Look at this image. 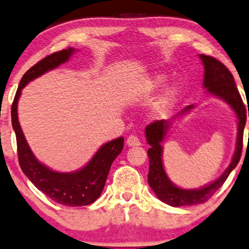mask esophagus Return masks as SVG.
I'll list each match as a JSON object with an SVG mask.
<instances>
[{"mask_svg":"<svg viewBox=\"0 0 249 249\" xmlns=\"http://www.w3.org/2000/svg\"><path fill=\"white\" fill-rule=\"evenodd\" d=\"M127 144L129 146H139V145H141V142H140V140L137 139V136L130 135V136L127 139Z\"/></svg>","mask_w":249,"mask_h":249,"instance_id":"34e87169","label":"esophagus"}]
</instances>
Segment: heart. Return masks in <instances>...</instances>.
I'll return each instance as SVG.
<instances>
[{
  "label": "heart",
  "instance_id": "obj_1",
  "mask_svg": "<svg viewBox=\"0 0 249 249\" xmlns=\"http://www.w3.org/2000/svg\"><path fill=\"white\" fill-rule=\"evenodd\" d=\"M164 81H165L164 76H161V75L155 76V77H153L151 81L146 84V90L153 91V90H156V89L160 88L162 85V83H164ZM178 96H179V90H178L177 88L170 89V90H167L166 92H165L160 99L158 100L156 108H157L159 113L167 112V110L172 107V105L176 103V100L178 99Z\"/></svg>",
  "mask_w": 249,
  "mask_h": 249
}]
</instances>
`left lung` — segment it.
Instances as JSON below:
<instances>
[{"mask_svg":"<svg viewBox=\"0 0 249 249\" xmlns=\"http://www.w3.org/2000/svg\"><path fill=\"white\" fill-rule=\"evenodd\" d=\"M202 62L204 64V88L208 89L210 93L213 96L222 98L228 101L238 116V140L237 148H235L234 156L226 168L225 172L217 179L214 182L203 187L201 189L186 190L178 188L168 179L165 173L164 166L161 161V145L160 143L164 140L166 131L168 129L170 122L164 120H156L152 124L146 125L145 135L146 140L150 145L148 150L149 156V174L148 182L156 195L160 201L165 202L172 207H182V205H195L204 203L210 197H213L214 193L218 190L223 183L225 182L233 168L238 165L241 157L242 151V139H244V128L246 124L247 113L249 116V110L245 108V104L241 99L237 85L234 83V78L231 71L226 68L219 60L214 59L208 55H199ZM193 108V105L186 107L183 112Z\"/></svg>","mask_w":249,"mask_h":249,"instance_id":"obj_1","label":"left lung"}]
</instances>
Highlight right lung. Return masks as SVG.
<instances>
[{"label": "right lung", "instance_id": "1", "mask_svg": "<svg viewBox=\"0 0 249 249\" xmlns=\"http://www.w3.org/2000/svg\"><path fill=\"white\" fill-rule=\"evenodd\" d=\"M72 53V48L55 52L47 55L24 73L18 85L16 96L12 101L11 121L16 133L18 161L21 171L29 178L31 182L40 192L57 203L67 207H83L93 203L100 196L112 162L124 149V137L110 141L101 146L90 162L82 170L75 173H59L50 170L36 160L30 150V146L27 145L17 116V103L21 89L32 79L66 62Z\"/></svg>", "mask_w": 249, "mask_h": 249}]
</instances>
